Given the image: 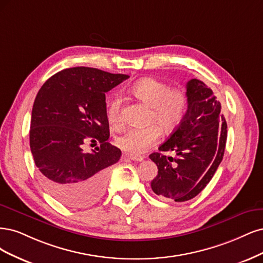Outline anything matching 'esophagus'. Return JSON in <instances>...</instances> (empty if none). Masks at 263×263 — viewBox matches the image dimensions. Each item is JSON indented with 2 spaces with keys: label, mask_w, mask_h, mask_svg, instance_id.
<instances>
[{
  "label": "esophagus",
  "mask_w": 263,
  "mask_h": 263,
  "mask_svg": "<svg viewBox=\"0 0 263 263\" xmlns=\"http://www.w3.org/2000/svg\"><path fill=\"white\" fill-rule=\"evenodd\" d=\"M130 159L132 160H135V162H142V160L144 159V156L142 155H134V154H128L126 155Z\"/></svg>",
  "instance_id": "1"
}]
</instances>
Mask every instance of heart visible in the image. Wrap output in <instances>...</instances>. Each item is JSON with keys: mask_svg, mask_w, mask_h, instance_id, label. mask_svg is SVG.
I'll return each mask as SVG.
<instances>
[{"mask_svg": "<svg viewBox=\"0 0 263 263\" xmlns=\"http://www.w3.org/2000/svg\"><path fill=\"white\" fill-rule=\"evenodd\" d=\"M132 94L151 107L148 122H156L164 131H173L179 126L188 110V96L182 89L171 88L169 84L155 78H144L131 87ZM107 118L110 124L122 123V101L120 97L110 100ZM156 124L146 128H131L116 139L117 145L130 154L140 155L155 145L160 139V129Z\"/></svg>", "mask_w": 263, "mask_h": 263, "instance_id": "b5f03b06", "label": "heart"}]
</instances>
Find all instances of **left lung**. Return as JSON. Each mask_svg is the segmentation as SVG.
<instances>
[{"label":"left lung","mask_w":263,"mask_h":263,"mask_svg":"<svg viewBox=\"0 0 263 263\" xmlns=\"http://www.w3.org/2000/svg\"><path fill=\"white\" fill-rule=\"evenodd\" d=\"M188 110L181 124L158 147L160 153L149 158L158 174L151 182L152 190L162 199L184 202L206 187L221 164L227 140V123L221 103L202 81L187 83ZM174 150L175 158L162 151Z\"/></svg>","instance_id":"left-lung-1"}]
</instances>
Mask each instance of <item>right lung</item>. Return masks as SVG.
Returning a JSON list of instances; mask_svg holds the SVG:
<instances>
[{
  "mask_svg": "<svg viewBox=\"0 0 263 263\" xmlns=\"http://www.w3.org/2000/svg\"><path fill=\"white\" fill-rule=\"evenodd\" d=\"M129 79L94 67L76 66L51 76L32 106L30 151L40 180L70 208H87L105 192L109 167L121 151L108 143L106 92ZM101 145L85 154L82 145Z\"/></svg>",
  "mask_w": 263,
  "mask_h": 263,
  "instance_id": "right-lung-1",
  "label": "right lung"
}]
</instances>
